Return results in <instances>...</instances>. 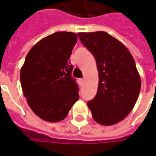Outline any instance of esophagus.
<instances>
[{"instance_id": "obj_1", "label": "esophagus", "mask_w": 156, "mask_h": 156, "mask_svg": "<svg viewBox=\"0 0 156 156\" xmlns=\"http://www.w3.org/2000/svg\"><path fill=\"white\" fill-rule=\"evenodd\" d=\"M84 81H85V79H84V78H82V79H80V84H81V85H83Z\"/></svg>"}]
</instances>
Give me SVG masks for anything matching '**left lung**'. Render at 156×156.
Instances as JSON below:
<instances>
[{"label":"left lung","instance_id":"obj_1","mask_svg":"<svg viewBox=\"0 0 156 156\" xmlns=\"http://www.w3.org/2000/svg\"><path fill=\"white\" fill-rule=\"evenodd\" d=\"M78 36L95 58L98 87L87 102L93 118L112 126L131 112L139 97L140 77L130 51L122 42L104 31L78 33Z\"/></svg>","mask_w":156,"mask_h":156}]
</instances>
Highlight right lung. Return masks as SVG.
I'll return each instance as SVG.
<instances>
[{"mask_svg":"<svg viewBox=\"0 0 156 156\" xmlns=\"http://www.w3.org/2000/svg\"><path fill=\"white\" fill-rule=\"evenodd\" d=\"M76 42L75 33H54L31 48L21 67L23 94L31 110L44 121L63 120L79 98L69 61Z\"/></svg>","mask_w":156,"mask_h":156,"instance_id":"1","label":"right lung"}]
</instances>
